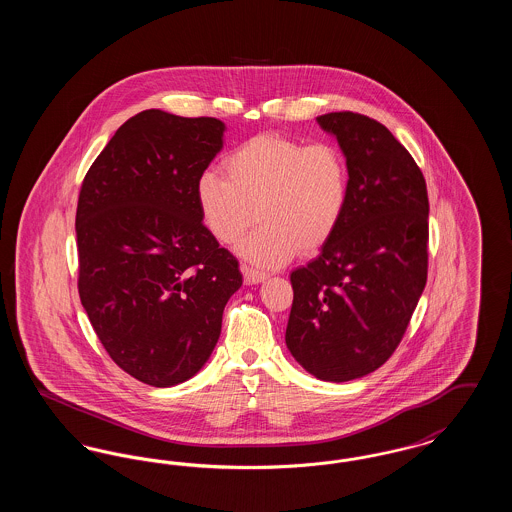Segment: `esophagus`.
I'll return each instance as SVG.
<instances>
[{"label":"esophagus","instance_id":"1","mask_svg":"<svg viewBox=\"0 0 512 512\" xmlns=\"http://www.w3.org/2000/svg\"><path fill=\"white\" fill-rule=\"evenodd\" d=\"M242 270H244L245 284H261V282H265L268 278L265 272H259L255 268L244 267Z\"/></svg>","mask_w":512,"mask_h":512}]
</instances>
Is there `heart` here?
<instances>
[{
  "label": "heart",
  "mask_w": 512,
  "mask_h": 512,
  "mask_svg": "<svg viewBox=\"0 0 512 512\" xmlns=\"http://www.w3.org/2000/svg\"><path fill=\"white\" fill-rule=\"evenodd\" d=\"M222 169L199 176V215L220 244H236L253 224L261 228L238 245L257 267H280L301 251L313 255L332 240L349 201V169L338 147L305 146L261 134L232 149Z\"/></svg>",
  "instance_id": "b5f03b06"
}]
</instances>
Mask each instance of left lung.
Segmentation results:
<instances>
[{
	"label": "left lung",
	"mask_w": 512,
	"mask_h": 512,
	"mask_svg": "<svg viewBox=\"0 0 512 512\" xmlns=\"http://www.w3.org/2000/svg\"><path fill=\"white\" fill-rule=\"evenodd\" d=\"M349 169L340 228L317 259L290 274L286 345L324 382L384 365L403 338L428 274V194L411 153L365 115H320Z\"/></svg>",
	"instance_id": "left-lung-1"
}]
</instances>
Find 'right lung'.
<instances>
[{"label": "right lung", "mask_w": 512, "mask_h": 512, "mask_svg": "<svg viewBox=\"0 0 512 512\" xmlns=\"http://www.w3.org/2000/svg\"><path fill=\"white\" fill-rule=\"evenodd\" d=\"M224 130L219 119L147 109L122 124L82 182V307L109 357L153 388L203 368L242 288L236 257L203 226L195 199Z\"/></svg>", "instance_id": "right-lung-1"}]
</instances>
